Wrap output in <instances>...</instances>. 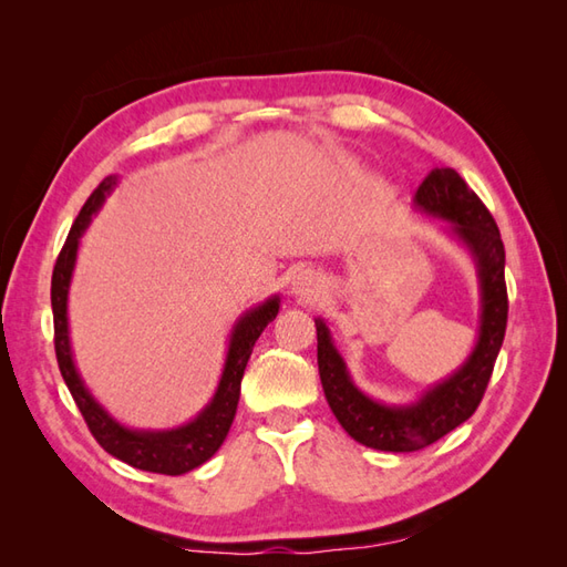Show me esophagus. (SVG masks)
<instances>
[{
  "instance_id": "34e87169",
  "label": "esophagus",
  "mask_w": 567,
  "mask_h": 567,
  "mask_svg": "<svg viewBox=\"0 0 567 567\" xmlns=\"http://www.w3.org/2000/svg\"><path fill=\"white\" fill-rule=\"evenodd\" d=\"M315 290H319V285L311 280L309 275H299L297 282H295V292L297 295H311Z\"/></svg>"
}]
</instances>
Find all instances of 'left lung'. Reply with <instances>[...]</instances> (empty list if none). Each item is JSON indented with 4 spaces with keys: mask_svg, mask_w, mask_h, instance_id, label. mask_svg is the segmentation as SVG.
<instances>
[{
    "mask_svg": "<svg viewBox=\"0 0 567 567\" xmlns=\"http://www.w3.org/2000/svg\"><path fill=\"white\" fill-rule=\"evenodd\" d=\"M421 209L451 221L453 231L473 250L483 282V327L467 363L453 378L436 384L412 406H384L358 392L336 353L329 329L317 321V363L323 394L348 436L368 449L412 453L436 443L445 433L475 414L495 370L507 331V282H504V244L499 228L465 179L451 167L431 171L414 199Z\"/></svg>",
    "mask_w": 567,
    "mask_h": 567,
    "instance_id": "8db88e82",
    "label": "left lung"
}]
</instances>
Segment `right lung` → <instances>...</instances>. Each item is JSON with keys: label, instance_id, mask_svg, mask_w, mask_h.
<instances>
[{"label": "right lung", "instance_id": "add662e5", "mask_svg": "<svg viewBox=\"0 0 567 567\" xmlns=\"http://www.w3.org/2000/svg\"><path fill=\"white\" fill-rule=\"evenodd\" d=\"M114 185H116L114 177L102 179L100 187L92 192L87 202H84V207L78 214L75 224H72L63 248L58 252L53 280H51L53 343H55L58 368H60V375H63L68 384L72 400H75L80 409L84 424H87L94 441H97L106 453L138 470H146V473L183 475V473H189V470H195L197 465L207 463L209 457L219 451L228 429L234 424L238 396H240V380H244V370L248 365L252 346H256L262 329L268 327V321L277 317L280 305H277V297H272L265 305L250 309L248 315L236 323L219 390H216L212 404L204 409L192 424L175 431H158V433L128 431L124 426H118L116 421L92 400L90 392L84 390V384L70 355L68 317H65L68 287H70L72 265H75V256H78L80 236L84 228H87L92 214L100 209L106 192H110Z\"/></svg>", "mask_w": 567, "mask_h": 567}]
</instances>
